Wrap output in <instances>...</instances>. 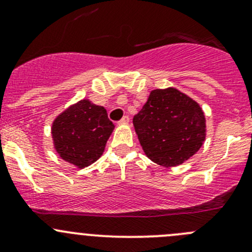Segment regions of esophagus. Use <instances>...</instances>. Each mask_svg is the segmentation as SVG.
Returning a JSON list of instances; mask_svg holds the SVG:
<instances>
[{
    "mask_svg": "<svg viewBox=\"0 0 252 252\" xmlns=\"http://www.w3.org/2000/svg\"><path fill=\"white\" fill-rule=\"evenodd\" d=\"M129 123V117L128 116H124L123 118L119 119L118 121V126H122V124H128Z\"/></svg>",
    "mask_w": 252,
    "mask_h": 252,
    "instance_id": "esophagus-1",
    "label": "esophagus"
}]
</instances>
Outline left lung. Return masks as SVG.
<instances>
[{
    "label": "left lung",
    "instance_id": "1",
    "mask_svg": "<svg viewBox=\"0 0 252 252\" xmlns=\"http://www.w3.org/2000/svg\"><path fill=\"white\" fill-rule=\"evenodd\" d=\"M133 124L145 155L167 168L188 161L206 139L204 111L175 88L152 90Z\"/></svg>",
    "mask_w": 252,
    "mask_h": 252
}]
</instances>
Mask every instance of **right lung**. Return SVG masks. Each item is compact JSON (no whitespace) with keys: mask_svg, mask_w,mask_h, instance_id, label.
Here are the masks:
<instances>
[{"mask_svg":"<svg viewBox=\"0 0 252 252\" xmlns=\"http://www.w3.org/2000/svg\"><path fill=\"white\" fill-rule=\"evenodd\" d=\"M113 129L105 107L83 98L55 118L51 126L53 147L65 162L85 168L102 156Z\"/></svg>","mask_w":252,"mask_h":252,"instance_id":"right-lung-1","label":"right lung"}]
</instances>
